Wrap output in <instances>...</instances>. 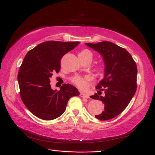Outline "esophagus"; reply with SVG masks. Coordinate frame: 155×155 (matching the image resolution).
I'll return each instance as SVG.
<instances>
[{
    "label": "esophagus",
    "instance_id": "1",
    "mask_svg": "<svg viewBox=\"0 0 155 155\" xmlns=\"http://www.w3.org/2000/svg\"><path fill=\"white\" fill-rule=\"evenodd\" d=\"M80 96L81 97H84V98H89V95H87V94H85V93H83V92H81L80 94Z\"/></svg>",
    "mask_w": 155,
    "mask_h": 155
}]
</instances>
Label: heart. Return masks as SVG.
<instances>
[{"label": "heart", "mask_w": 155, "mask_h": 155, "mask_svg": "<svg viewBox=\"0 0 155 155\" xmlns=\"http://www.w3.org/2000/svg\"><path fill=\"white\" fill-rule=\"evenodd\" d=\"M81 54H84V55H87L89 54L92 55V53L91 51L87 49H84L81 51ZM92 79L91 76H85V77H75L72 79V82L76 85L78 86L80 88H85L87 85V83H88L89 81H90Z\"/></svg>", "instance_id": "obj_1"}]
</instances>
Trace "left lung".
<instances>
[{
  "label": "left lung",
  "mask_w": 155,
  "mask_h": 155,
  "mask_svg": "<svg viewBox=\"0 0 155 155\" xmlns=\"http://www.w3.org/2000/svg\"><path fill=\"white\" fill-rule=\"evenodd\" d=\"M85 45L102 56L105 66L104 77L96 86L98 94L90 96L104 104V110L95 118L111 119L124 110L136 91V64L127 51L111 42ZM102 91L105 94L100 96Z\"/></svg>",
  "instance_id": "8db88e82"
}]
</instances>
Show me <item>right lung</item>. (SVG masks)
Listing matches in <instances>:
<instances>
[{"label":"right lung","instance_id":"add662e5","mask_svg":"<svg viewBox=\"0 0 155 155\" xmlns=\"http://www.w3.org/2000/svg\"><path fill=\"white\" fill-rule=\"evenodd\" d=\"M79 42L46 41L29 51L19 68L18 80L22 102L39 119L50 120L66 110L69 99L80 93L70 84H64L60 91L53 90L50 79L58 73L63 56Z\"/></svg>","mask_w":155,"mask_h":155}]
</instances>
